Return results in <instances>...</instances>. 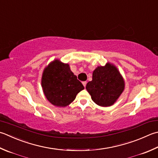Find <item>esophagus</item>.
<instances>
[{
  "mask_svg": "<svg viewBox=\"0 0 158 158\" xmlns=\"http://www.w3.org/2000/svg\"><path fill=\"white\" fill-rule=\"evenodd\" d=\"M83 86H84V87H85V85H86V84H87V82L86 81H83Z\"/></svg>",
  "mask_w": 158,
  "mask_h": 158,
  "instance_id": "obj_1",
  "label": "esophagus"
}]
</instances>
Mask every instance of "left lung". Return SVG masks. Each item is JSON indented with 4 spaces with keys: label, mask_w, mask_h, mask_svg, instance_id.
I'll use <instances>...</instances> for the list:
<instances>
[{
    "label": "left lung",
    "mask_w": 158,
    "mask_h": 158,
    "mask_svg": "<svg viewBox=\"0 0 158 158\" xmlns=\"http://www.w3.org/2000/svg\"><path fill=\"white\" fill-rule=\"evenodd\" d=\"M85 88L95 103L108 107L118 99L124 89L125 83L116 68L107 64L106 66H98L94 70L92 80Z\"/></svg>",
    "instance_id": "left-lung-1"
}]
</instances>
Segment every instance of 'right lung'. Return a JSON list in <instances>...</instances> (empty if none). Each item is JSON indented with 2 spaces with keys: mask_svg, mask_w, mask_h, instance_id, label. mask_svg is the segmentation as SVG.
<instances>
[{
  "mask_svg": "<svg viewBox=\"0 0 158 158\" xmlns=\"http://www.w3.org/2000/svg\"><path fill=\"white\" fill-rule=\"evenodd\" d=\"M42 86L46 98L57 107H66L84 89L81 82L70 70L69 65L55 60L46 68Z\"/></svg>",
  "mask_w": 158,
  "mask_h": 158,
  "instance_id": "right-lung-1",
  "label": "right lung"
}]
</instances>
